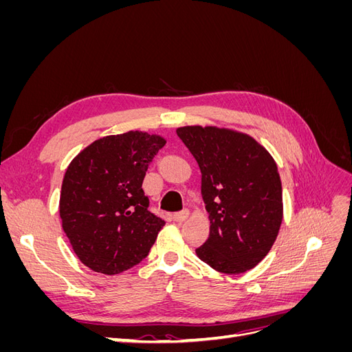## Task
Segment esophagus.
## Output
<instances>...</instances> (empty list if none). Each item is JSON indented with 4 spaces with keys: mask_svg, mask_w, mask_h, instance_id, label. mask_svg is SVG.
<instances>
[{
    "mask_svg": "<svg viewBox=\"0 0 352 352\" xmlns=\"http://www.w3.org/2000/svg\"><path fill=\"white\" fill-rule=\"evenodd\" d=\"M189 217V210H184V211H179V212H175V214L172 216V219L175 220V221H179V223H182V221H185L186 219Z\"/></svg>",
    "mask_w": 352,
    "mask_h": 352,
    "instance_id": "obj_1",
    "label": "esophagus"
}]
</instances>
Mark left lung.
Wrapping results in <instances>:
<instances>
[{
  "label": "left lung",
  "instance_id": "1",
  "mask_svg": "<svg viewBox=\"0 0 352 352\" xmlns=\"http://www.w3.org/2000/svg\"><path fill=\"white\" fill-rule=\"evenodd\" d=\"M176 133L199 166L210 219L198 258L225 274L255 267L272 250L283 219L273 157L252 136L226 127L182 126Z\"/></svg>",
  "mask_w": 352,
  "mask_h": 352
}]
</instances>
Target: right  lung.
<instances>
[{"label": "right lung", "mask_w": 352, "mask_h": 352, "mask_svg": "<svg viewBox=\"0 0 352 352\" xmlns=\"http://www.w3.org/2000/svg\"><path fill=\"white\" fill-rule=\"evenodd\" d=\"M164 144L160 135L129 131L100 138L70 162L60 192L61 226L91 270L119 274L150 252L164 220L148 211L142 182Z\"/></svg>", "instance_id": "obj_1"}]
</instances>
